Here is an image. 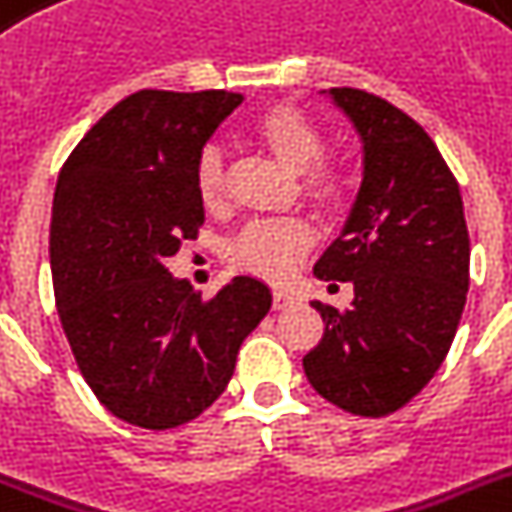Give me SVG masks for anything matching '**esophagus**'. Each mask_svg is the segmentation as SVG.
<instances>
[{"label":"esophagus","instance_id":"34e87169","mask_svg":"<svg viewBox=\"0 0 512 512\" xmlns=\"http://www.w3.org/2000/svg\"><path fill=\"white\" fill-rule=\"evenodd\" d=\"M297 297L292 295V292H287V289H276L273 292V308L276 311H284V308H289V305H295Z\"/></svg>","mask_w":512,"mask_h":512}]
</instances>
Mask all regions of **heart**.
Wrapping results in <instances>:
<instances>
[{"instance_id": "b5f03b06", "label": "heart", "mask_w": 512, "mask_h": 512, "mask_svg": "<svg viewBox=\"0 0 512 512\" xmlns=\"http://www.w3.org/2000/svg\"><path fill=\"white\" fill-rule=\"evenodd\" d=\"M252 135L287 170L303 172V191L311 199L324 204L340 199V193L345 191V175L335 164L321 162L324 135L303 111L292 106L271 108L257 119ZM193 183L204 207L217 209L223 204L225 170L220 148L207 146L201 151L193 170ZM313 239V225L303 217H260L244 225L233 239L231 263L241 271L284 281L297 268V260L311 249Z\"/></svg>"}]
</instances>
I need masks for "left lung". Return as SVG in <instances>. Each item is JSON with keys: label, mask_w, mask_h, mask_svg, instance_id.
<instances>
[{"label": "left lung", "mask_w": 512, "mask_h": 512, "mask_svg": "<svg viewBox=\"0 0 512 512\" xmlns=\"http://www.w3.org/2000/svg\"><path fill=\"white\" fill-rule=\"evenodd\" d=\"M356 127L364 180L313 273L353 284L348 311L313 300L324 337L303 369L319 396L361 417L412 401L444 364L468 295L460 185L428 132L388 100L324 90Z\"/></svg>", "instance_id": "1"}]
</instances>
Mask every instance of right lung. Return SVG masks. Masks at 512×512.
Segmentation results:
<instances>
[{
    "mask_svg": "<svg viewBox=\"0 0 512 512\" xmlns=\"http://www.w3.org/2000/svg\"><path fill=\"white\" fill-rule=\"evenodd\" d=\"M239 92L140 90L92 127L60 170L50 223L55 303L84 380L119 420L170 430L233 377L271 289L233 276L201 300L164 260L196 239V159Z\"/></svg>",
    "mask_w": 512,
    "mask_h": 512,
    "instance_id": "right-lung-1",
    "label": "right lung"
}]
</instances>
